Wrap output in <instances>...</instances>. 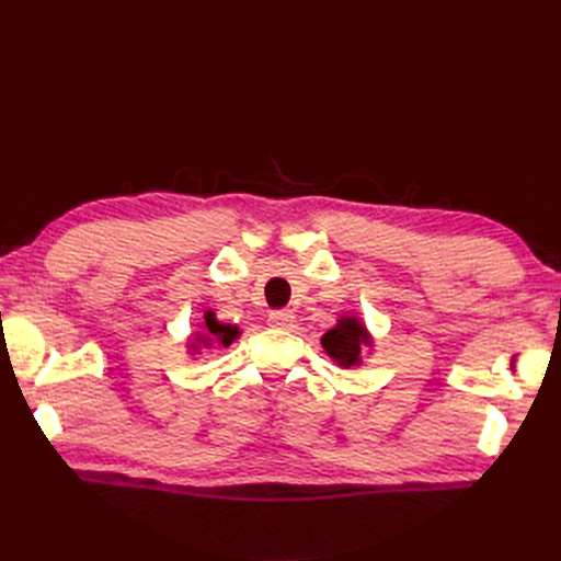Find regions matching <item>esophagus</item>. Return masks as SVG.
Returning a JSON list of instances; mask_svg holds the SVG:
<instances>
[{"label": "esophagus", "instance_id": "1", "mask_svg": "<svg viewBox=\"0 0 561 561\" xmlns=\"http://www.w3.org/2000/svg\"><path fill=\"white\" fill-rule=\"evenodd\" d=\"M268 322H271V328L290 330L293 322H296V316H293V311H288V309H279V311H271Z\"/></svg>", "mask_w": 561, "mask_h": 561}]
</instances>
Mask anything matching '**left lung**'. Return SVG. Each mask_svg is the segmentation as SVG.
<instances>
[{
  "label": "left lung",
  "mask_w": 561,
  "mask_h": 561,
  "mask_svg": "<svg viewBox=\"0 0 561 561\" xmlns=\"http://www.w3.org/2000/svg\"><path fill=\"white\" fill-rule=\"evenodd\" d=\"M320 345L328 352V357L336 362V366L352 368L362 366L364 350H373V336L366 330L364 320L345 313L336 320L332 330L322 334Z\"/></svg>",
  "instance_id": "obj_1"
}]
</instances>
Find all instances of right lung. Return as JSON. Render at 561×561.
<instances>
[{"label":"right lung","mask_w":561,"mask_h":561,"mask_svg":"<svg viewBox=\"0 0 561 561\" xmlns=\"http://www.w3.org/2000/svg\"><path fill=\"white\" fill-rule=\"evenodd\" d=\"M241 336V330L236 328V325H229V322H220L218 318H216V311H206L204 313V322H202V328L193 334V339L188 341V352H191V357H195V355H199V352L206 347H214V345H220V347H229L236 339Z\"/></svg>","instance_id":"1"}]
</instances>
